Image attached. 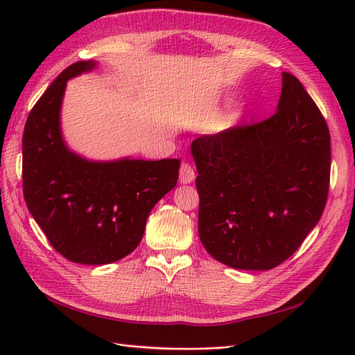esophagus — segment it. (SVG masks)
I'll list each match as a JSON object with an SVG mask.
<instances>
[{"label":"esophagus","instance_id":"1","mask_svg":"<svg viewBox=\"0 0 355 355\" xmlns=\"http://www.w3.org/2000/svg\"><path fill=\"white\" fill-rule=\"evenodd\" d=\"M196 179V171L188 163H182L179 170V180L180 184H191Z\"/></svg>","mask_w":355,"mask_h":355}]
</instances>
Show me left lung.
<instances>
[{
  "mask_svg": "<svg viewBox=\"0 0 355 355\" xmlns=\"http://www.w3.org/2000/svg\"><path fill=\"white\" fill-rule=\"evenodd\" d=\"M198 234L214 259L265 271L288 259L323 214L330 133L295 75L283 72L277 111L265 121L197 137Z\"/></svg>",
  "mask_w": 355,
  "mask_h": 355,
  "instance_id": "left-lung-1",
  "label": "left lung"
}]
</instances>
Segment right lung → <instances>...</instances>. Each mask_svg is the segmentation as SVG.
<instances>
[{
	"mask_svg": "<svg viewBox=\"0 0 355 355\" xmlns=\"http://www.w3.org/2000/svg\"><path fill=\"white\" fill-rule=\"evenodd\" d=\"M96 62L72 63L29 112L22 139L24 197L50 244L71 262L106 265L141 243L149 211L178 184L180 161H92L68 148L60 108L68 80Z\"/></svg>",
	"mask_w": 355,
	"mask_h": 355,
	"instance_id": "right-lung-1",
	"label": "right lung"
}]
</instances>
